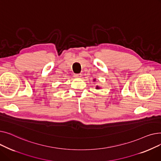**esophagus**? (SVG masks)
<instances>
[{
  "label": "esophagus",
  "mask_w": 161,
  "mask_h": 161,
  "mask_svg": "<svg viewBox=\"0 0 161 161\" xmlns=\"http://www.w3.org/2000/svg\"><path fill=\"white\" fill-rule=\"evenodd\" d=\"M81 74H74V78H81Z\"/></svg>",
  "instance_id": "obj_1"
}]
</instances>
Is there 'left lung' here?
<instances>
[{
  "instance_id": "1",
  "label": "left lung",
  "mask_w": 161,
  "mask_h": 161,
  "mask_svg": "<svg viewBox=\"0 0 161 161\" xmlns=\"http://www.w3.org/2000/svg\"><path fill=\"white\" fill-rule=\"evenodd\" d=\"M94 81H95V80H94ZM96 89H99V87H98V86H97V87H96Z\"/></svg>"
}]
</instances>
